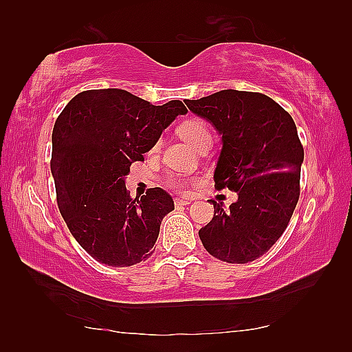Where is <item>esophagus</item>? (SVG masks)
<instances>
[{"label": "esophagus", "mask_w": 352, "mask_h": 352, "mask_svg": "<svg viewBox=\"0 0 352 352\" xmlns=\"http://www.w3.org/2000/svg\"><path fill=\"white\" fill-rule=\"evenodd\" d=\"M190 204V199L189 198H177L175 199V206L180 207V206H189Z\"/></svg>", "instance_id": "1"}]
</instances>
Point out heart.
I'll return each instance as SVG.
<instances>
[{
  "label": "heart",
  "mask_w": 352,
  "mask_h": 352,
  "mask_svg": "<svg viewBox=\"0 0 352 352\" xmlns=\"http://www.w3.org/2000/svg\"><path fill=\"white\" fill-rule=\"evenodd\" d=\"M178 134L183 140L188 142L192 148H197L203 142H212V134L206 122L201 121V119H186L184 122L178 126ZM160 148V142H157L154 145V151ZM169 186L172 189H182L186 186V178L183 175H174L170 177Z\"/></svg>",
  "instance_id": "b5f03b06"
}]
</instances>
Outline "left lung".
Returning <instances> with one entry per match:
<instances>
[{
  "label": "left lung",
  "mask_w": 352,
  "mask_h": 352,
  "mask_svg": "<svg viewBox=\"0 0 352 352\" xmlns=\"http://www.w3.org/2000/svg\"><path fill=\"white\" fill-rule=\"evenodd\" d=\"M221 136L214 168L218 189L237 199L198 231L204 248L227 263H248L278 241L300 198L304 149L294 119L280 104L257 92L234 89L184 101Z\"/></svg>",
  "instance_id": "left-lung-1"
}]
</instances>
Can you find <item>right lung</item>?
<instances>
[{
    "instance_id": "obj_1",
    "label": "right lung",
    "mask_w": 352,
    "mask_h": 352,
    "mask_svg": "<svg viewBox=\"0 0 352 352\" xmlns=\"http://www.w3.org/2000/svg\"><path fill=\"white\" fill-rule=\"evenodd\" d=\"M186 113L178 100L153 106L122 89H96L74 96L58 115L51 157L58 210L100 263L125 267L153 254L174 199L162 188L131 198L125 178L131 163L144 160L163 130Z\"/></svg>"
}]
</instances>
